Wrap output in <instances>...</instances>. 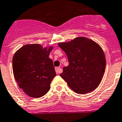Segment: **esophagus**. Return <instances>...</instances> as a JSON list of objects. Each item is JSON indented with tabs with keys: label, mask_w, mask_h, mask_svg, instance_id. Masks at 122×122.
I'll list each match as a JSON object with an SVG mask.
<instances>
[{
	"label": "esophagus",
	"mask_w": 122,
	"mask_h": 122,
	"mask_svg": "<svg viewBox=\"0 0 122 122\" xmlns=\"http://www.w3.org/2000/svg\"><path fill=\"white\" fill-rule=\"evenodd\" d=\"M55 72H56V73H57V74L60 73H61V72H62V69H61L60 67H56V68H55Z\"/></svg>",
	"instance_id": "34e87169"
}]
</instances>
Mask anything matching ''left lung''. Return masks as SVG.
<instances>
[{
	"instance_id": "obj_1",
	"label": "left lung",
	"mask_w": 122,
	"mask_h": 122,
	"mask_svg": "<svg viewBox=\"0 0 122 122\" xmlns=\"http://www.w3.org/2000/svg\"><path fill=\"white\" fill-rule=\"evenodd\" d=\"M58 45L68 57L69 65L63 68L60 77L73 92L85 94L95 90L105 70L106 59L96 42L84 37L60 42Z\"/></svg>"
}]
</instances>
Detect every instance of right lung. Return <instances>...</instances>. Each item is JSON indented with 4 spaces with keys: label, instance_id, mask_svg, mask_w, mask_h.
Returning <instances> with one entry per match:
<instances>
[{
    "label": "right lung",
    "instance_id": "add662e5",
    "mask_svg": "<svg viewBox=\"0 0 122 122\" xmlns=\"http://www.w3.org/2000/svg\"><path fill=\"white\" fill-rule=\"evenodd\" d=\"M53 46L26 44L17 50L12 59L14 78L25 93L40 98L48 92L56 73L49 55Z\"/></svg>",
    "mask_w": 122,
    "mask_h": 122
}]
</instances>
